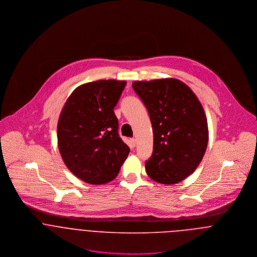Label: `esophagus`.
Returning a JSON list of instances; mask_svg holds the SVG:
<instances>
[{"label": "esophagus", "mask_w": 257, "mask_h": 257, "mask_svg": "<svg viewBox=\"0 0 257 257\" xmlns=\"http://www.w3.org/2000/svg\"><path fill=\"white\" fill-rule=\"evenodd\" d=\"M131 142H132V145H133L134 147H136V145H137V140H136V139H132Z\"/></svg>", "instance_id": "1"}]
</instances>
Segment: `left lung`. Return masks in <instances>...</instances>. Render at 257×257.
Returning <instances> with one entry per match:
<instances>
[{
  "instance_id": "left-lung-1",
  "label": "left lung",
  "mask_w": 257,
  "mask_h": 257,
  "mask_svg": "<svg viewBox=\"0 0 257 257\" xmlns=\"http://www.w3.org/2000/svg\"><path fill=\"white\" fill-rule=\"evenodd\" d=\"M147 107L153 128V152L147 175L157 183H179L203 159L209 141L208 121L197 96L174 78L133 83Z\"/></svg>"
}]
</instances>
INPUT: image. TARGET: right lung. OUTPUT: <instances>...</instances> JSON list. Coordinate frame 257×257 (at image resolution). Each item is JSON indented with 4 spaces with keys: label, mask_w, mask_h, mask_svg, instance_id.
Returning a JSON list of instances; mask_svg holds the SVG:
<instances>
[{
    "label": "right lung",
    "mask_w": 257,
    "mask_h": 257,
    "mask_svg": "<svg viewBox=\"0 0 257 257\" xmlns=\"http://www.w3.org/2000/svg\"><path fill=\"white\" fill-rule=\"evenodd\" d=\"M125 81L98 80L77 87L57 123L61 157L76 177L93 185L113 180L130 153L113 112Z\"/></svg>",
    "instance_id": "right-lung-1"
}]
</instances>
